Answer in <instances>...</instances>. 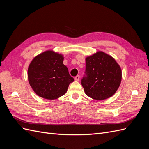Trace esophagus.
<instances>
[{
    "label": "esophagus",
    "mask_w": 149,
    "mask_h": 149,
    "mask_svg": "<svg viewBox=\"0 0 149 149\" xmlns=\"http://www.w3.org/2000/svg\"><path fill=\"white\" fill-rule=\"evenodd\" d=\"M79 78H80V76H79V75H77L76 76H75L74 77V80L75 81H78L79 80Z\"/></svg>",
    "instance_id": "obj_1"
}]
</instances>
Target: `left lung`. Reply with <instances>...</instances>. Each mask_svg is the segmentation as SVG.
Returning <instances> with one entry per match:
<instances>
[{
    "mask_svg": "<svg viewBox=\"0 0 149 149\" xmlns=\"http://www.w3.org/2000/svg\"><path fill=\"white\" fill-rule=\"evenodd\" d=\"M86 76L81 84L91 98L103 100L113 95L120 86L122 71L113 57L98 51L86 58Z\"/></svg>",
    "mask_w": 149,
    "mask_h": 149,
    "instance_id": "left-lung-1",
    "label": "left lung"
}]
</instances>
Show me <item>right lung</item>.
Instances as JSON below:
<instances>
[{"label":"right lung","mask_w":149,"mask_h":149,"mask_svg":"<svg viewBox=\"0 0 149 149\" xmlns=\"http://www.w3.org/2000/svg\"><path fill=\"white\" fill-rule=\"evenodd\" d=\"M63 55L54 50H46L36 56L28 69L29 83L38 96L55 100L66 94L74 81L63 63Z\"/></svg>","instance_id":"1"}]
</instances>
